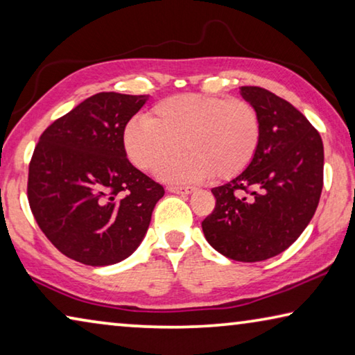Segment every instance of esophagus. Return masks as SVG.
<instances>
[{"mask_svg":"<svg viewBox=\"0 0 355 355\" xmlns=\"http://www.w3.org/2000/svg\"><path fill=\"white\" fill-rule=\"evenodd\" d=\"M168 193H175V194H189L193 193V188H188V187H167Z\"/></svg>","mask_w":355,"mask_h":355,"instance_id":"esophagus-1","label":"esophagus"}]
</instances>
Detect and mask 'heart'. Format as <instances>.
Masks as SVG:
<instances>
[{
    "label": "heart",
    "instance_id": "1",
    "mask_svg": "<svg viewBox=\"0 0 355 355\" xmlns=\"http://www.w3.org/2000/svg\"><path fill=\"white\" fill-rule=\"evenodd\" d=\"M128 157L142 171H156L183 146L189 153L159 168L167 182H200L213 177L230 180L251 164L261 120L254 107L241 98L184 93L166 98L125 128Z\"/></svg>",
    "mask_w": 355,
    "mask_h": 355
}]
</instances>
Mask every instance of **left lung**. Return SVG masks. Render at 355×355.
<instances>
[{"label": "left lung", "instance_id": "left-lung-1", "mask_svg": "<svg viewBox=\"0 0 355 355\" xmlns=\"http://www.w3.org/2000/svg\"><path fill=\"white\" fill-rule=\"evenodd\" d=\"M261 120L251 164L213 188L215 210L202 221L223 256L259 262L288 250L316 211L324 184V145L306 116L261 87H241Z\"/></svg>", "mask_w": 355, "mask_h": 355}]
</instances>
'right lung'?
Returning <instances> with one entry per match:
<instances>
[{
    "instance_id": "add662e5",
    "label": "right lung",
    "mask_w": 355,
    "mask_h": 355,
    "mask_svg": "<svg viewBox=\"0 0 355 355\" xmlns=\"http://www.w3.org/2000/svg\"><path fill=\"white\" fill-rule=\"evenodd\" d=\"M147 94L98 93L55 120L35 148L28 202L56 250L92 267L131 256L164 188L126 157L125 128Z\"/></svg>"
}]
</instances>
